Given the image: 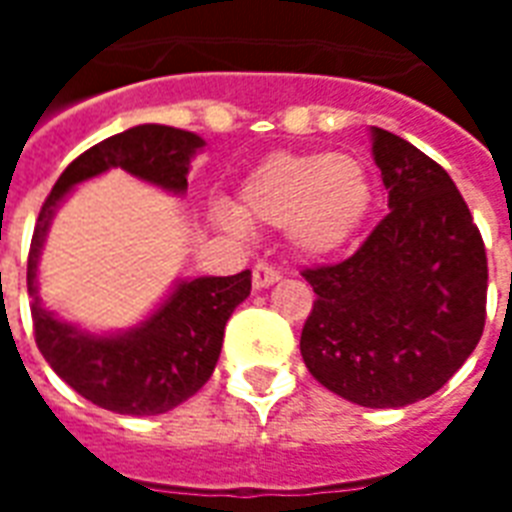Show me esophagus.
I'll use <instances>...</instances> for the list:
<instances>
[{"mask_svg": "<svg viewBox=\"0 0 512 512\" xmlns=\"http://www.w3.org/2000/svg\"><path fill=\"white\" fill-rule=\"evenodd\" d=\"M279 279H281V273L268 263H257L255 271H252V287L255 289H268Z\"/></svg>", "mask_w": 512, "mask_h": 512, "instance_id": "esophagus-1", "label": "esophagus"}]
</instances>
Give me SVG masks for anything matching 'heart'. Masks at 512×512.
Listing matches in <instances>:
<instances>
[{
  "label": "heart",
  "mask_w": 512,
  "mask_h": 512,
  "mask_svg": "<svg viewBox=\"0 0 512 512\" xmlns=\"http://www.w3.org/2000/svg\"><path fill=\"white\" fill-rule=\"evenodd\" d=\"M374 185L353 154H273L239 185V201H215L209 217L233 236L249 228H287L305 257H327L348 244L372 212Z\"/></svg>",
  "instance_id": "obj_1"
}]
</instances>
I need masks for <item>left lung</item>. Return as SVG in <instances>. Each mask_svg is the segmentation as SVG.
<instances>
[{
	"label": "left lung",
	"mask_w": 512,
	"mask_h": 512,
	"mask_svg": "<svg viewBox=\"0 0 512 512\" xmlns=\"http://www.w3.org/2000/svg\"><path fill=\"white\" fill-rule=\"evenodd\" d=\"M390 212L356 255L303 271L316 303L308 372L337 396L398 409L433 396L476 350L486 321V249L441 164L372 127Z\"/></svg>",
	"instance_id": "8db88e82"
}]
</instances>
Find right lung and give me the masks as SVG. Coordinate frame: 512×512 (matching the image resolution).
<instances>
[{"label":"right lung","mask_w":512,"mask_h":512,"mask_svg":"<svg viewBox=\"0 0 512 512\" xmlns=\"http://www.w3.org/2000/svg\"><path fill=\"white\" fill-rule=\"evenodd\" d=\"M201 148L204 140L193 132L164 124L130 127L68 164L36 220L26 273L36 345L60 380L108 412L151 417L188 401L215 372L225 324L249 297L252 273L180 279L138 327L92 335L44 308L36 279L44 239L68 191L114 167L183 196L191 159Z\"/></svg>","instance_id":"add662e5"}]
</instances>
